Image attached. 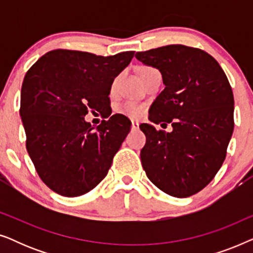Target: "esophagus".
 I'll return each instance as SVG.
<instances>
[{
  "label": "esophagus",
  "instance_id": "esophagus-1",
  "mask_svg": "<svg viewBox=\"0 0 253 253\" xmlns=\"http://www.w3.org/2000/svg\"><path fill=\"white\" fill-rule=\"evenodd\" d=\"M131 129H132V130L139 129V123H138L137 121H132V122H131Z\"/></svg>",
  "mask_w": 253,
  "mask_h": 253
}]
</instances>
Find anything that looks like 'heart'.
Masks as SVG:
<instances>
[{"instance_id":"obj_1","label":"heart","mask_w":253,"mask_h":253,"mask_svg":"<svg viewBox=\"0 0 253 253\" xmlns=\"http://www.w3.org/2000/svg\"><path fill=\"white\" fill-rule=\"evenodd\" d=\"M147 69H151V68H146L145 70H147ZM120 112L126 114V115H129L131 117H138L141 114V107L138 105L136 102H132V101H127L124 103L120 107Z\"/></svg>"}]
</instances>
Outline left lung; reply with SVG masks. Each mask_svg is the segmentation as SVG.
Here are the masks:
<instances>
[{"mask_svg":"<svg viewBox=\"0 0 253 253\" xmlns=\"http://www.w3.org/2000/svg\"><path fill=\"white\" fill-rule=\"evenodd\" d=\"M138 61L157 68L165 89L140 124L146 144L140 152L147 177L162 191L185 198L203 190L222 166L234 131V95L222 68L198 48L169 44L138 51Z\"/></svg>","mask_w":253,"mask_h":253,"instance_id":"1","label":"left lung"}]
</instances>
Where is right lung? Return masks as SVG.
I'll return each instance as SVG.
<instances>
[{
    "mask_svg": "<svg viewBox=\"0 0 253 253\" xmlns=\"http://www.w3.org/2000/svg\"><path fill=\"white\" fill-rule=\"evenodd\" d=\"M133 54L55 49L26 72L19 109L26 150L42 182L58 195L77 197L94 189L130 132V120L122 114L95 129L84 117L89 109L109 106L114 79Z\"/></svg>",
    "mask_w": 253,
    "mask_h": 253,
    "instance_id": "add662e5",
    "label": "right lung"
}]
</instances>
